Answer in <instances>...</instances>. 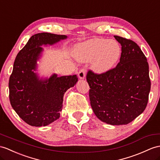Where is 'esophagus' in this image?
<instances>
[{
	"label": "esophagus",
	"mask_w": 160,
	"mask_h": 160,
	"mask_svg": "<svg viewBox=\"0 0 160 160\" xmlns=\"http://www.w3.org/2000/svg\"><path fill=\"white\" fill-rule=\"evenodd\" d=\"M85 75H86V71H85V69L84 68L81 69L80 71L78 72V76H79L80 79H85Z\"/></svg>",
	"instance_id": "1"
}]
</instances>
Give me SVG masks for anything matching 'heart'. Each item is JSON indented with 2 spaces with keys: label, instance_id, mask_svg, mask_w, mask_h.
Returning <instances> with one entry per match:
<instances>
[{
  "label": "heart",
  "instance_id": "obj_1",
  "mask_svg": "<svg viewBox=\"0 0 160 160\" xmlns=\"http://www.w3.org/2000/svg\"><path fill=\"white\" fill-rule=\"evenodd\" d=\"M75 54L81 62L91 61L93 71L102 74L109 71L118 62L121 47L114 39L93 38L78 45Z\"/></svg>",
  "mask_w": 160,
  "mask_h": 160
}]
</instances>
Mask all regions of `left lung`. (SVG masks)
<instances>
[{
	"instance_id": "left-lung-1",
	"label": "left lung",
	"mask_w": 160,
	"mask_h": 160,
	"mask_svg": "<svg viewBox=\"0 0 160 160\" xmlns=\"http://www.w3.org/2000/svg\"><path fill=\"white\" fill-rule=\"evenodd\" d=\"M122 45L120 61L105 73L89 71V100L96 116L112 126L126 125L145 111L151 89L147 60L139 46L114 36Z\"/></svg>"
}]
</instances>
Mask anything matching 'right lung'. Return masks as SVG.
Wrapping results in <instances>:
<instances>
[{
    "instance_id": "obj_1",
    "label": "right lung",
    "mask_w": 160,
    "mask_h": 160,
    "mask_svg": "<svg viewBox=\"0 0 160 160\" xmlns=\"http://www.w3.org/2000/svg\"><path fill=\"white\" fill-rule=\"evenodd\" d=\"M67 35L38 33L30 38L15 58L9 78V100L14 111L28 125L46 126L59 119L63 97L78 81L77 75L40 77L37 62L42 57L41 46L53 45L67 39Z\"/></svg>"
}]
</instances>
